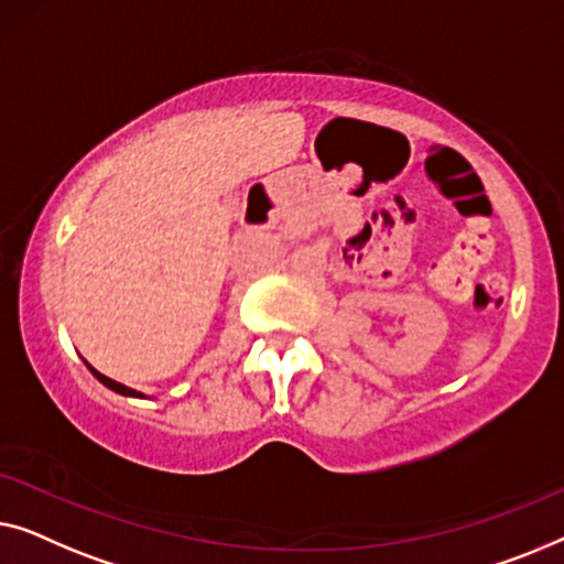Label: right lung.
<instances>
[{
	"instance_id": "add662e5",
	"label": "right lung",
	"mask_w": 564,
	"mask_h": 564,
	"mask_svg": "<svg viewBox=\"0 0 564 564\" xmlns=\"http://www.w3.org/2000/svg\"><path fill=\"white\" fill-rule=\"evenodd\" d=\"M86 368H89V370L94 372V378H97V380H99V383H105L107 388H112V391H115V393H122V395H140V399H142V393H138V391H132V388H127V386H122V383H117V380H112V378L101 376V372H99V370H94L89 362H86Z\"/></svg>"
}]
</instances>
